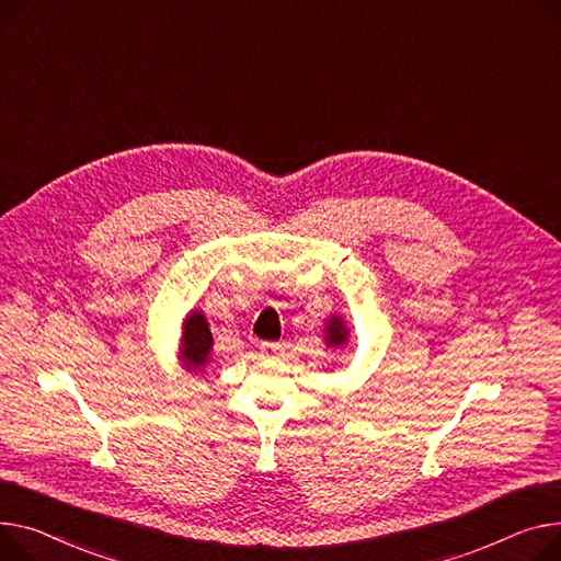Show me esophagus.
<instances>
[{"mask_svg":"<svg viewBox=\"0 0 561 561\" xmlns=\"http://www.w3.org/2000/svg\"><path fill=\"white\" fill-rule=\"evenodd\" d=\"M259 350H261V356H264V358H275L279 354L282 345H277V343H261Z\"/></svg>","mask_w":561,"mask_h":561,"instance_id":"34e87169","label":"esophagus"}]
</instances>
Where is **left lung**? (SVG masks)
<instances>
[{
	"mask_svg": "<svg viewBox=\"0 0 561 561\" xmlns=\"http://www.w3.org/2000/svg\"><path fill=\"white\" fill-rule=\"evenodd\" d=\"M322 333H324L327 347H331V350H341L350 343V327L345 324V320L341 316H335V313L327 320Z\"/></svg>",
	"mask_w": 561,
	"mask_h": 561,
	"instance_id": "left-lung-1",
	"label": "left lung"
}]
</instances>
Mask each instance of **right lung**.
Segmentation results:
<instances>
[{"mask_svg":"<svg viewBox=\"0 0 561 561\" xmlns=\"http://www.w3.org/2000/svg\"><path fill=\"white\" fill-rule=\"evenodd\" d=\"M214 339L203 311L194 309L182 320L180 333V365L192 375H207L211 365Z\"/></svg>","mask_w":561,"mask_h":561,"instance_id":"obj_1","label":"right lung"}]
</instances>
